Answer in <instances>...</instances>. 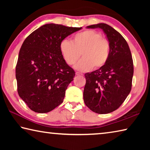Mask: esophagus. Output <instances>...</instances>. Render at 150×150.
<instances>
[{
    "instance_id": "esophagus-1",
    "label": "esophagus",
    "mask_w": 150,
    "mask_h": 150,
    "mask_svg": "<svg viewBox=\"0 0 150 150\" xmlns=\"http://www.w3.org/2000/svg\"><path fill=\"white\" fill-rule=\"evenodd\" d=\"M75 74H76V75H83L82 73H81L79 72H76Z\"/></svg>"
}]
</instances>
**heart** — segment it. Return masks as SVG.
Instances as JSON below:
<instances>
[{
	"label": "heart",
	"mask_w": 150,
	"mask_h": 150,
	"mask_svg": "<svg viewBox=\"0 0 150 150\" xmlns=\"http://www.w3.org/2000/svg\"><path fill=\"white\" fill-rule=\"evenodd\" d=\"M100 33L87 30L73 35L71 41L63 40L59 44L61 54L67 65H73L81 55L83 58L75 66L77 70L86 71L93 67L98 69L105 65L110 55V45Z\"/></svg>",
	"instance_id": "b5f03b06"
}]
</instances>
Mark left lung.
Returning <instances> with one entry per match:
<instances>
[{"label":"left lung","mask_w":150,"mask_h":150,"mask_svg":"<svg viewBox=\"0 0 150 150\" xmlns=\"http://www.w3.org/2000/svg\"><path fill=\"white\" fill-rule=\"evenodd\" d=\"M87 28L102 29L110 43V50L105 65L85 73L83 99L92 111L108 114L120 107L130 92L134 74L132 57L126 40L110 26L100 23Z\"/></svg>","instance_id":"1"}]
</instances>
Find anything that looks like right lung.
Segmentation results:
<instances>
[{
	"mask_svg": "<svg viewBox=\"0 0 150 150\" xmlns=\"http://www.w3.org/2000/svg\"><path fill=\"white\" fill-rule=\"evenodd\" d=\"M81 28L47 24L25 39L19 52L16 78L18 93L32 110L46 113L63 103L75 73L63 58L59 44Z\"/></svg>",
	"mask_w": 150,
	"mask_h": 150,
	"instance_id": "right-lung-1",
	"label": "right lung"
}]
</instances>
